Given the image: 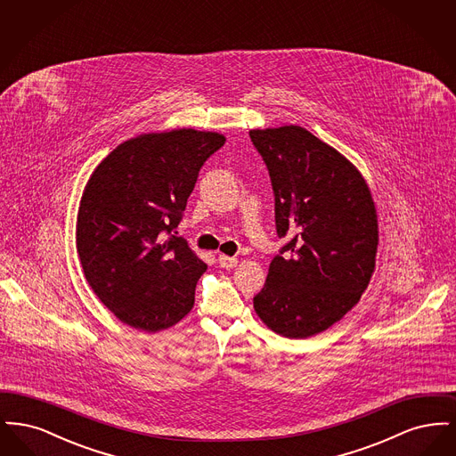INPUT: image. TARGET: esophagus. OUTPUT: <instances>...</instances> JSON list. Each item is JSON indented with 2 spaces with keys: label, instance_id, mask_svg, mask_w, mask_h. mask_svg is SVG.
<instances>
[{
  "label": "esophagus",
  "instance_id": "34e87169",
  "mask_svg": "<svg viewBox=\"0 0 456 456\" xmlns=\"http://www.w3.org/2000/svg\"><path fill=\"white\" fill-rule=\"evenodd\" d=\"M218 265H220L222 268H234V266L238 265V258H234V256H225V255H220V256H218Z\"/></svg>",
  "mask_w": 456,
  "mask_h": 456
}]
</instances>
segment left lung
Listing matches in <instances>:
<instances>
[{
	"instance_id": "obj_1",
	"label": "left lung",
	"mask_w": 456,
	"mask_h": 456,
	"mask_svg": "<svg viewBox=\"0 0 456 456\" xmlns=\"http://www.w3.org/2000/svg\"><path fill=\"white\" fill-rule=\"evenodd\" d=\"M275 196L285 239L253 297L263 323L305 338L338 322L361 299L374 270L378 218L361 173L301 126L251 130Z\"/></svg>"
}]
</instances>
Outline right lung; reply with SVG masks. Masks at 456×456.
Listing matches in <instances>:
<instances>
[{"mask_svg": "<svg viewBox=\"0 0 456 456\" xmlns=\"http://www.w3.org/2000/svg\"><path fill=\"white\" fill-rule=\"evenodd\" d=\"M224 143L210 131L140 134L90 175L77 249L88 285L123 323L159 331L191 311L207 265L174 229L200 169Z\"/></svg>", "mask_w": 456, "mask_h": 456, "instance_id": "right-lung-1", "label": "right lung"}]
</instances>
